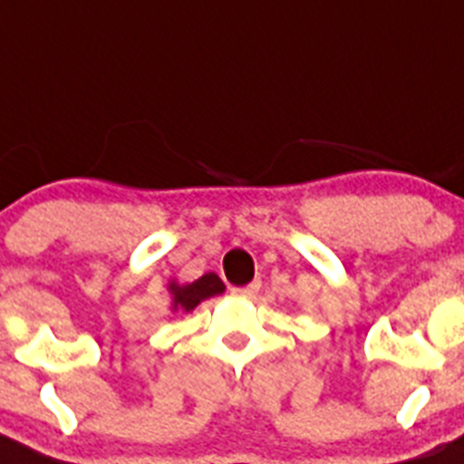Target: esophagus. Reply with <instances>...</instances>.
<instances>
[{"instance_id":"esophagus-1","label":"esophagus","mask_w":464,"mask_h":464,"mask_svg":"<svg viewBox=\"0 0 464 464\" xmlns=\"http://www.w3.org/2000/svg\"><path fill=\"white\" fill-rule=\"evenodd\" d=\"M257 290H260V283L253 281V283H248V285H239V288H232V293L239 295V297H253V295H257Z\"/></svg>"}]
</instances>
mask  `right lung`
<instances>
[{"mask_svg":"<svg viewBox=\"0 0 464 464\" xmlns=\"http://www.w3.org/2000/svg\"><path fill=\"white\" fill-rule=\"evenodd\" d=\"M225 290L223 281L213 272L204 274L197 281L188 283V285H174L171 283V293H174V309L192 311L202 299L213 297V295H220Z\"/></svg>","mask_w":464,"mask_h":464,"instance_id":"right-lung-1","label":"right lung"}]
</instances>
